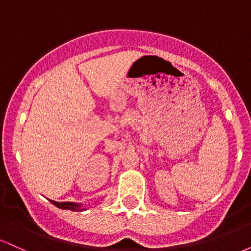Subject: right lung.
<instances>
[{
	"label": "right lung",
	"mask_w": 251,
	"mask_h": 251,
	"mask_svg": "<svg viewBox=\"0 0 251 251\" xmlns=\"http://www.w3.org/2000/svg\"><path fill=\"white\" fill-rule=\"evenodd\" d=\"M50 203H53L54 205L57 206V208H59V209L72 210V211H82V210H86V209L81 208L82 204L74 203V201H50Z\"/></svg>",
	"instance_id": "add662e5"
}]
</instances>
